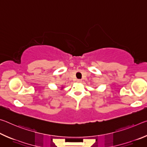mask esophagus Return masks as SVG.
<instances>
[{"instance_id":"esophagus-1","label":"esophagus","mask_w":147,"mask_h":147,"mask_svg":"<svg viewBox=\"0 0 147 147\" xmlns=\"http://www.w3.org/2000/svg\"><path fill=\"white\" fill-rule=\"evenodd\" d=\"M77 82H78V83L82 82V80H77Z\"/></svg>"}]
</instances>
